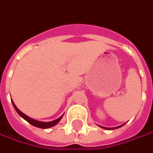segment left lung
<instances>
[{"mask_svg": "<svg viewBox=\"0 0 153 153\" xmlns=\"http://www.w3.org/2000/svg\"><path fill=\"white\" fill-rule=\"evenodd\" d=\"M124 124H125V123H124ZM124 124L121 125V126H118V127H109V128H108V127H102V128H104V129H107V130H113V129H116V128H119V127H123Z\"/></svg>", "mask_w": 153, "mask_h": 153, "instance_id": "8db88e82", "label": "left lung"}]
</instances>
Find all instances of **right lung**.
I'll list each match as a JSON object with an SVG mask.
<instances>
[{"label":"right lung","mask_w":153,"mask_h":153,"mask_svg":"<svg viewBox=\"0 0 153 153\" xmlns=\"http://www.w3.org/2000/svg\"><path fill=\"white\" fill-rule=\"evenodd\" d=\"M11 102L13 104V107L16 109V111H17V113H18L21 117H22V118H24L26 121H27L28 123L31 124L32 126H34V127H39V128H43V129H46V128H50V127H53L55 125H56L57 123L61 121V119L62 118L63 115L62 117H60L59 118L56 119L54 121H52V122H48V123H46V122H39V121H36V120H34V119L30 118L29 117H27L26 115H25L24 113H22L21 111L19 110L18 108L16 107V106L15 105L14 102H13V101H11Z\"/></svg>","instance_id":"1"}]
</instances>
